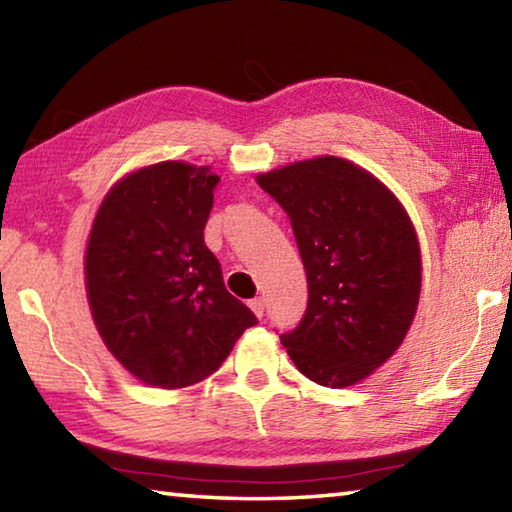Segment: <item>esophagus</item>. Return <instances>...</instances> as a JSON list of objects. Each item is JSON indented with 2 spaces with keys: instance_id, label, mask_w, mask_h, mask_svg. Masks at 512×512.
Segmentation results:
<instances>
[{
  "instance_id": "1",
  "label": "esophagus",
  "mask_w": 512,
  "mask_h": 512,
  "mask_svg": "<svg viewBox=\"0 0 512 512\" xmlns=\"http://www.w3.org/2000/svg\"><path fill=\"white\" fill-rule=\"evenodd\" d=\"M248 305H250V309H253V314H255L257 318H262V316H264V300H262V298L250 300Z\"/></svg>"
}]
</instances>
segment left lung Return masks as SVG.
<instances>
[{
  "instance_id": "1",
  "label": "left lung",
  "mask_w": 512,
  "mask_h": 512,
  "mask_svg": "<svg viewBox=\"0 0 512 512\" xmlns=\"http://www.w3.org/2000/svg\"><path fill=\"white\" fill-rule=\"evenodd\" d=\"M289 214L309 300L280 341L302 375L345 388L393 357L415 318L422 255L413 221L370 171L334 155L257 173Z\"/></svg>"
}]
</instances>
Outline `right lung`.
<instances>
[{"mask_svg": "<svg viewBox=\"0 0 512 512\" xmlns=\"http://www.w3.org/2000/svg\"><path fill=\"white\" fill-rule=\"evenodd\" d=\"M219 176L167 160L117 180L94 216L85 291L112 357L155 388L210 377L257 323L230 296L203 230Z\"/></svg>", "mask_w": 512, "mask_h": 512, "instance_id": "1", "label": "right lung"}]
</instances>
